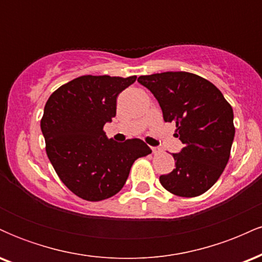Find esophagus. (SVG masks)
<instances>
[{"mask_svg":"<svg viewBox=\"0 0 262 262\" xmlns=\"http://www.w3.org/2000/svg\"><path fill=\"white\" fill-rule=\"evenodd\" d=\"M151 150H152V154H159V152L161 151V149L160 148H156V146H152Z\"/></svg>","mask_w":262,"mask_h":262,"instance_id":"1","label":"esophagus"}]
</instances>
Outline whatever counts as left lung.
I'll return each mask as SVG.
<instances>
[{"instance_id":"8db88e82","label":"left lung","mask_w":262,"mask_h":262,"mask_svg":"<svg viewBox=\"0 0 262 262\" xmlns=\"http://www.w3.org/2000/svg\"><path fill=\"white\" fill-rule=\"evenodd\" d=\"M160 104L165 122L176 124L182 150L175 169L160 176L162 187L180 197H196L221 177L230 156L235 128L233 108L223 93L198 75L167 71L140 76Z\"/></svg>"}]
</instances>
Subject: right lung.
I'll return each instance as SVG.
<instances>
[{
  "instance_id": "obj_1",
  "label": "right lung",
  "mask_w": 262,
  "mask_h": 262,
  "mask_svg": "<svg viewBox=\"0 0 262 262\" xmlns=\"http://www.w3.org/2000/svg\"><path fill=\"white\" fill-rule=\"evenodd\" d=\"M137 76H80L52 93L40 121L47 155L62 183L91 202L118 193L132 165L151 150L143 140L117 143L103 125L116 117L117 97Z\"/></svg>"
}]
</instances>
